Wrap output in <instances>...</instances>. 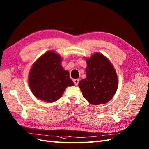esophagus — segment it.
Instances as JSON below:
<instances>
[{
	"label": "esophagus",
	"instance_id": "esophagus-1",
	"mask_svg": "<svg viewBox=\"0 0 149 149\" xmlns=\"http://www.w3.org/2000/svg\"><path fill=\"white\" fill-rule=\"evenodd\" d=\"M73 81H74V84H75V85H76V86H77V85L78 84V83H79V79H74V80H73Z\"/></svg>",
	"mask_w": 149,
	"mask_h": 149
}]
</instances>
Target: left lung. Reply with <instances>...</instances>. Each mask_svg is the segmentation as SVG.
I'll return each instance as SVG.
<instances>
[{"label":"left lung","instance_id":"8db88e82","mask_svg":"<svg viewBox=\"0 0 149 149\" xmlns=\"http://www.w3.org/2000/svg\"><path fill=\"white\" fill-rule=\"evenodd\" d=\"M86 77L78 84L83 96L92 105L109 102L118 87V79L113 65L99 53L86 59Z\"/></svg>","mask_w":149,"mask_h":149}]
</instances>
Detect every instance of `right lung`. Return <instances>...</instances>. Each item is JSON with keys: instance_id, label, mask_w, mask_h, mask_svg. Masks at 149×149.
<instances>
[{"instance_id": "right-lung-1", "label": "right lung", "mask_w": 149, "mask_h": 149, "mask_svg": "<svg viewBox=\"0 0 149 149\" xmlns=\"http://www.w3.org/2000/svg\"><path fill=\"white\" fill-rule=\"evenodd\" d=\"M61 58L54 51H47L37 59L30 69L29 82L33 95L46 102L60 99L65 89L74 84L69 72L61 65Z\"/></svg>"}]
</instances>
